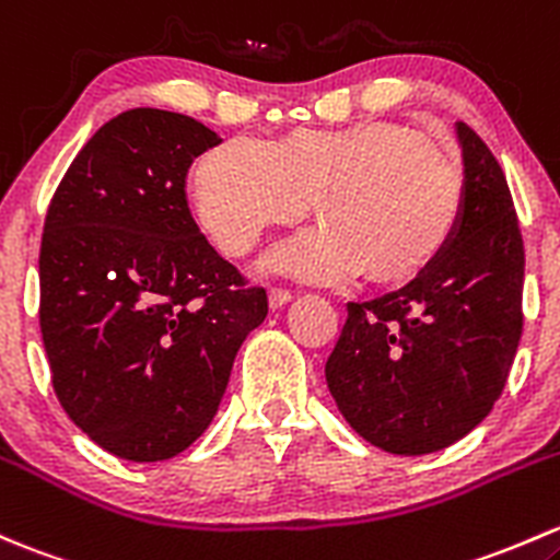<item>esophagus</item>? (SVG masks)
Wrapping results in <instances>:
<instances>
[{
	"label": "esophagus",
	"instance_id": "1",
	"mask_svg": "<svg viewBox=\"0 0 560 560\" xmlns=\"http://www.w3.org/2000/svg\"><path fill=\"white\" fill-rule=\"evenodd\" d=\"M292 300V292L290 290H270L268 292V303H270V308H284L287 303H290Z\"/></svg>",
	"mask_w": 560,
	"mask_h": 560
}]
</instances>
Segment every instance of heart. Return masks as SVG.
<instances>
[{
	"mask_svg": "<svg viewBox=\"0 0 560 560\" xmlns=\"http://www.w3.org/2000/svg\"><path fill=\"white\" fill-rule=\"evenodd\" d=\"M464 192L458 158L394 122L300 128L276 144L235 137L206 152L192 174L203 231L235 257L270 228L298 222L314 201L319 225L262 262L311 284H338L362 270L381 284L416 279L456 233Z\"/></svg>",
	"mask_w": 560,
	"mask_h": 560,
	"instance_id": "obj_1",
	"label": "heart"
}]
</instances>
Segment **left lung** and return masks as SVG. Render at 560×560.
<instances>
[{
	"label": "left lung",
	"instance_id": "1",
	"mask_svg": "<svg viewBox=\"0 0 560 560\" xmlns=\"http://www.w3.org/2000/svg\"><path fill=\"white\" fill-rule=\"evenodd\" d=\"M464 211L440 257L402 290L349 303L325 364L359 438L423 456L467 438L502 397L523 332V238L502 166L467 122Z\"/></svg>",
	"mask_w": 560,
	"mask_h": 560
}]
</instances>
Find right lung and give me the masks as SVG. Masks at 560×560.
I'll return each mask as SVG.
<instances>
[{"label":"right lung","mask_w":560,"mask_h":560,"mask_svg":"<svg viewBox=\"0 0 560 560\" xmlns=\"http://www.w3.org/2000/svg\"><path fill=\"white\" fill-rule=\"evenodd\" d=\"M220 141L179 112L128 109L88 139L47 209L39 329L52 388L93 443L128 462L201 438L268 316L265 290H244L187 206V168Z\"/></svg>","instance_id":"add662e5"}]
</instances>
